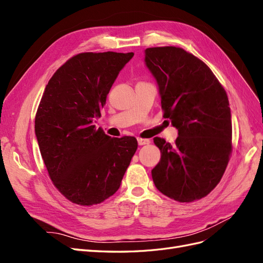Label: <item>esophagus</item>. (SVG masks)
Listing matches in <instances>:
<instances>
[{
	"instance_id": "esophagus-1",
	"label": "esophagus",
	"mask_w": 263,
	"mask_h": 263,
	"mask_svg": "<svg viewBox=\"0 0 263 263\" xmlns=\"http://www.w3.org/2000/svg\"><path fill=\"white\" fill-rule=\"evenodd\" d=\"M137 141H138V145H139V146H144V145H148V144H150V140H149V139L138 138V139H137Z\"/></svg>"
}]
</instances>
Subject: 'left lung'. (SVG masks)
<instances>
[{
    "instance_id": "left-lung-1",
    "label": "left lung",
    "mask_w": 263,
    "mask_h": 263,
    "mask_svg": "<svg viewBox=\"0 0 263 263\" xmlns=\"http://www.w3.org/2000/svg\"><path fill=\"white\" fill-rule=\"evenodd\" d=\"M157 82L163 117L178 129L176 144L155 137L161 159L151 171L156 187L181 203L208 195L232 153V114L224 87L211 69L178 47L145 50Z\"/></svg>"
}]
</instances>
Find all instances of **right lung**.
Segmentation results:
<instances>
[{"mask_svg":"<svg viewBox=\"0 0 263 263\" xmlns=\"http://www.w3.org/2000/svg\"><path fill=\"white\" fill-rule=\"evenodd\" d=\"M134 52H83L69 59L46 85L35 135L49 177L69 201L99 204L121 186L138 144L112 138L94 122L118 73Z\"/></svg>","mask_w":263,"mask_h":263,"instance_id":"1","label":"right lung"}]
</instances>
